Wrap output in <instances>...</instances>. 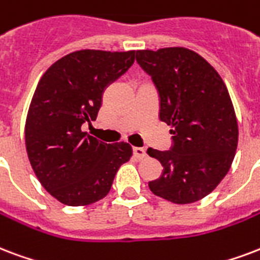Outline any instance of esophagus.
Wrapping results in <instances>:
<instances>
[{
	"mask_svg": "<svg viewBox=\"0 0 260 260\" xmlns=\"http://www.w3.org/2000/svg\"><path fill=\"white\" fill-rule=\"evenodd\" d=\"M134 155L138 159H143L144 156H146V150L143 147H134Z\"/></svg>",
	"mask_w": 260,
	"mask_h": 260,
	"instance_id": "obj_1",
	"label": "esophagus"
}]
</instances>
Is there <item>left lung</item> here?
Here are the masks:
<instances>
[{"mask_svg":"<svg viewBox=\"0 0 260 260\" xmlns=\"http://www.w3.org/2000/svg\"><path fill=\"white\" fill-rule=\"evenodd\" d=\"M136 61L151 76L161 99L159 118L173 135L169 151L147 150L164 166L148 188L176 205L201 201L226 176L237 148L229 91L217 71L185 47L138 50Z\"/></svg>","mask_w":260,"mask_h":260,"instance_id":"obj_1","label":"left lung"}]
</instances>
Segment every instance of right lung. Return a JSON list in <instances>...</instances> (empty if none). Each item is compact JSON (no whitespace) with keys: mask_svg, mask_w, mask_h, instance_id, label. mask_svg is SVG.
Here are the masks:
<instances>
[{"mask_svg":"<svg viewBox=\"0 0 260 260\" xmlns=\"http://www.w3.org/2000/svg\"><path fill=\"white\" fill-rule=\"evenodd\" d=\"M135 50H79L55 61L38 83L25 120V148L42 187L67 206L104 199L129 161L126 142L105 143L82 131L94 121L106 87L124 75Z\"/></svg>","mask_w":260,"mask_h":260,"instance_id":"right-lung-1","label":"right lung"}]
</instances>
